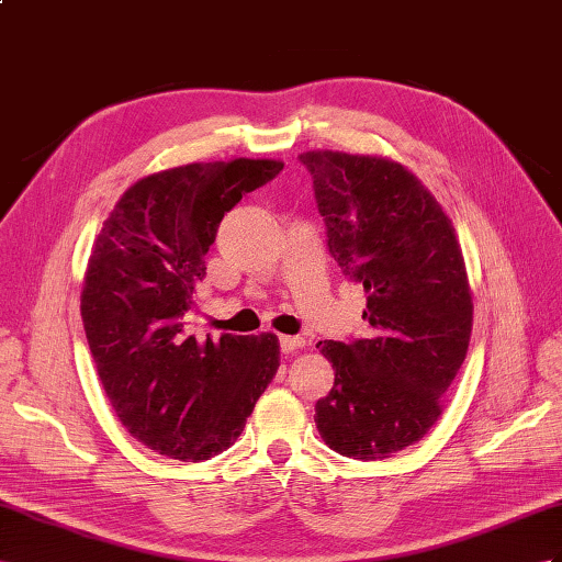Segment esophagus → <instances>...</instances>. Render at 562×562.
Instances as JSON below:
<instances>
[{
    "mask_svg": "<svg viewBox=\"0 0 562 562\" xmlns=\"http://www.w3.org/2000/svg\"><path fill=\"white\" fill-rule=\"evenodd\" d=\"M306 347V339L304 337H280V349L284 353H292L296 349H304Z\"/></svg>",
    "mask_w": 562,
    "mask_h": 562,
    "instance_id": "1",
    "label": "esophagus"
}]
</instances>
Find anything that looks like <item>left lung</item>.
Listing matches in <instances>:
<instances>
[{
    "instance_id": "left-lung-1",
    "label": "left lung",
    "mask_w": 562,
    "mask_h": 562,
    "mask_svg": "<svg viewBox=\"0 0 562 562\" xmlns=\"http://www.w3.org/2000/svg\"><path fill=\"white\" fill-rule=\"evenodd\" d=\"M344 278L363 284L368 335L318 341L335 386L315 404L329 449L382 460L427 435L465 361L472 296L456 229L401 164L341 151L299 156Z\"/></svg>"
}]
</instances>
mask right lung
<instances>
[{"label": "right lung", "instance_id": "right-lung-1", "mask_svg": "<svg viewBox=\"0 0 562 562\" xmlns=\"http://www.w3.org/2000/svg\"><path fill=\"white\" fill-rule=\"evenodd\" d=\"M282 166L237 158L156 172L121 196L94 241L85 335L113 411L156 453L187 463L223 453L276 378V335L199 344L182 321L223 215Z\"/></svg>", "mask_w": 562, "mask_h": 562}]
</instances>
